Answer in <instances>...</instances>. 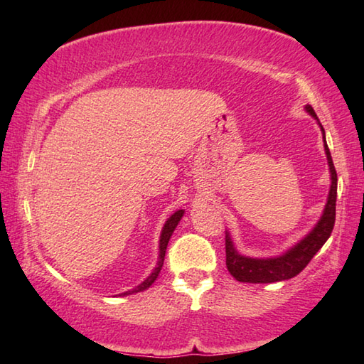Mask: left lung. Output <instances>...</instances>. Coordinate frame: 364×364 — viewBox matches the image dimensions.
<instances>
[{
	"label": "left lung",
	"mask_w": 364,
	"mask_h": 364,
	"mask_svg": "<svg viewBox=\"0 0 364 364\" xmlns=\"http://www.w3.org/2000/svg\"><path fill=\"white\" fill-rule=\"evenodd\" d=\"M305 111L318 122L322 131L323 139V150L327 154L328 170H330V191L327 197L326 208H323L321 219L313 227L310 233H306L299 242L289 247L288 250L283 252L277 257L267 258H252L245 257L237 252L233 239H231L230 231H225V250H227V269L237 282L242 283H275L289 280L296 277L301 270L306 267L308 262L311 261L316 253L321 250V247L326 244L331 235V230L335 225L336 215V191H338V176L336 170L331 161V154L326 142V131H323L318 115L313 111L310 105L305 106Z\"/></svg>",
	"instance_id": "8db88e82"
}]
</instances>
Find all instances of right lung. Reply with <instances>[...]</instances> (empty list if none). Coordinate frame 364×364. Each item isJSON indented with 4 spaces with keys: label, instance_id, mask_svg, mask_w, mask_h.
Returning <instances> with one entry per match:
<instances>
[{
    "label": "right lung",
    "instance_id": "add662e5",
    "mask_svg": "<svg viewBox=\"0 0 364 364\" xmlns=\"http://www.w3.org/2000/svg\"><path fill=\"white\" fill-rule=\"evenodd\" d=\"M184 215V210H178L175 211L170 218L166 220L164 227H162V231H161V236H159V253H158V261H156V266H154V269L151 270V274L145 278V280L141 283L134 286L133 289H128L125 292L119 294L120 297H125V296H129V294H136V292H142L145 289H149L150 286L154 283V280H156L161 269H162V264H164V257H166V250H167V244H168V239L170 236H172V233L175 231L176 225L180 223L181 218Z\"/></svg>",
    "mask_w": 364,
    "mask_h": 364
}]
</instances>
